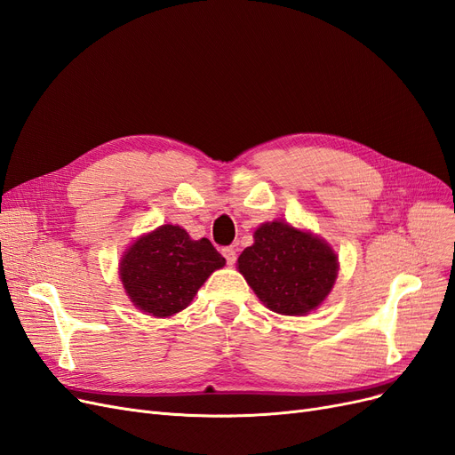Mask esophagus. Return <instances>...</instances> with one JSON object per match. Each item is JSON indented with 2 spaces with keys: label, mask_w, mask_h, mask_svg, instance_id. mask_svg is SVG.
Returning a JSON list of instances; mask_svg holds the SVG:
<instances>
[{
  "label": "esophagus",
  "mask_w": 455,
  "mask_h": 455,
  "mask_svg": "<svg viewBox=\"0 0 455 455\" xmlns=\"http://www.w3.org/2000/svg\"><path fill=\"white\" fill-rule=\"evenodd\" d=\"M222 254H224L228 265H233L235 261H237V252H235V248H231V246L222 248Z\"/></svg>",
  "instance_id": "esophagus-1"
}]
</instances>
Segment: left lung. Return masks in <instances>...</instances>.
<instances>
[{
  "instance_id": "left-lung-1",
  "label": "left lung",
  "mask_w": 455,
  "mask_h": 455,
  "mask_svg": "<svg viewBox=\"0 0 455 455\" xmlns=\"http://www.w3.org/2000/svg\"><path fill=\"white\" fill-rule=\"evenodd\" d=\"M237 263L259 301L286 316L315 310L331 291L339 269L335 252L322 239L286 222L259 226Z\"/></svg>"
}]
</instances>
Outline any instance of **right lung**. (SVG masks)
<instances>
[{
    "label": "right lung",
    "mask_w": 455,
    "mask_h": 455,
    "mask_svg": "<svg viewBox=\"0 0 455 455\" xmlns=\"http://www.w3.org/2000/svg\"><path fill=\"white\" fill-rule=\"evenodd\" d=\"M224 263L209 239L192 241L182 228L167 224L133 243L122 258L120 278L135 307L164 318L190 305Z\"/></svg>",
    "instance_id": "obj_1"
}]
</instances>
